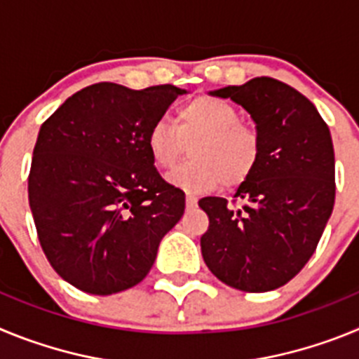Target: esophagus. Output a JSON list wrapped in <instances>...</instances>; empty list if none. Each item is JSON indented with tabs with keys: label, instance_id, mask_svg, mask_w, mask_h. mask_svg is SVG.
Returning <instances> with one entry per match:
<instances>
[{
	"label": "esophagus",
	"instance_id": "esophagus-1",
	"mask_svg": "<svg viewBox=\"0 0 359 359\" xmlns=\"http://www.w3.org/2000/svg\"><path fill=\"white\" fill-rule=\"evenodd\" d=\"M198 205V198L192 194H187V208H194Z\"/></svg>",
	"mask_w": 359,
	"mask_h": 359
}]
</instances>
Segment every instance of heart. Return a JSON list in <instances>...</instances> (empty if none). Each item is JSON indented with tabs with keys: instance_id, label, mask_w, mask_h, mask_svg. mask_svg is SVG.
<instances>
[{
	"instance_id": "obj_1",
	"label": "heart",
	"mask_w": 359,
	"mask_h": 359,
	"mask_svg": "<svg viewBox=\"0 0 359 359\" xmlns=\"http://www.w3.org/2000/svg\"><path fill=\"white\" fill-rule=\"evenodd\" d=\"M190 158L169 172L167 182L190 194H203L223 183L236 189L253 176L261 161V135L239 120V111L210 95L192 98L176 111L174 126L154 122L145 136L149 156L158 169H170L183 156Z\"/></svg>"
}]
</instances>
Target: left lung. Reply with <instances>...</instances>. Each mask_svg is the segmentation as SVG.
<instances>
[{
  "label": "left lung",
  "mask_w": 359,
  "mask_h": 359,
  "mask_svg": "<svg viewBox=\"0 0 359 359\" xmlns=\"http://www.w3.org/2000/svg\"><path fill=\"white\" fill-rule=\"evenodd\" d=\"M248 111L261 135V161L236 196L203 198L208 230L201 253L226 286L264 293L284 286L306 266L334 207V149L316 107L271 77L210 91ZM233 199V201H237Z\"/></svg>",
  "instance_id": "left-lung-1"
}]
</instances>
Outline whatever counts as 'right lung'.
I'll list each match as a JSON object with an SVG mask.
<instances>
[{"label":"right lung","mask_w":359,"mask_h":359,"mask_svg":"<svg viewBox=\"0 0 359 359\" xmlns=\"http://www.w3.org/2000/svg\"><path fill=\"white\" fill-rule=\"evenodd\" d=\"M183 93L172 84L98 82L41 126L28 201L44 255L77 290L113 294L136 286L182 219L185 192L158 174L145 136Z\"/></svg>","instance_id":"add662e5"}]
</instances>
